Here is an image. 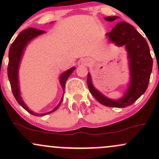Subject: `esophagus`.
<instances>
[{"instance_id": "34e87169", "label": "esophagus", "mask_w": 159, "mask_h": 159, "mask_svg": "<svg viewBox=\"0 0 159 159\" xmlns=\"http://www.w3.org/2000/svg\"><path fill=\"white\" fill-rule=\"evenodd\" d=\"M91 63H92V61H91L90 58H84V59H83L81 61L82 64H84V65H85V66L90 65Z\"/></svg>"}]
</instances>
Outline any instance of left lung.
<instances>
[{
	"mask_svg": "<svg viewBox=\"0 0 159 159\" xmlns=\"http://www.w3.org/2000/svg\"><path fill=\"white\" fill-rule=\"evenodd\" d=\"M117 16L105 18L107 21H113ZM106 35L115 44L125 45L129 53L131 69V81L126 93L121 99H109L94 88L90 75H87V85L91 94L99 103L107 107H124L132 105L147 90L152 69V58L147 42L132 25L125 21L117 23Z\"/></svg>",
	"mask_w": 159,
	"mask_h": 159,
	"instance_id": "1",
	"label": "left lung"
}]
</instances>
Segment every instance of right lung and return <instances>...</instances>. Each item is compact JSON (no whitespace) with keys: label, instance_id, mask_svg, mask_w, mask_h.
Masks as SVG:
<instances>
[{"label":"right lung","instance_id":"right-lung-1","mask_svg":"<svg viewBox=\"0 0 159 159\" xmlns=\"http://www.w3.org/2000/svg\"><path fill=\"white\" fill-rule=\"evenodd\" d=\"M45 31L44 30H39V29L34 28V27H30L27 28L26 30L21 31L18 35L16 39L14 40L13 43L11 45L10 51H9V63L8 67H7V75H8L9 81H10L11 89H12V93H13L14 97L16 98V101L18 103L25 109L27 112L33 115H36V116H44V115L48 114L50 113L54 112L56 111L58 107H60L61 104L63 101V96L62 97L61 102H60L59 105L57 106L54 110L50 111V112L45 113V114H36V113L32 112L31 111L29 110V108L26 106L25 103H24L22 98H21V95H20V90H19V78H18V69H19V63L21 61V56H22L24 49H25V46L32 39H34L36 36L40 35L42 34H44ZM75 67H72L64 73H63L61 76V84L62 85V87L63 89L65 88L66 81L68 79L72 72L75 70Z\"/></svg>","mask_w":159,"mask_h":159}]
</instances>
